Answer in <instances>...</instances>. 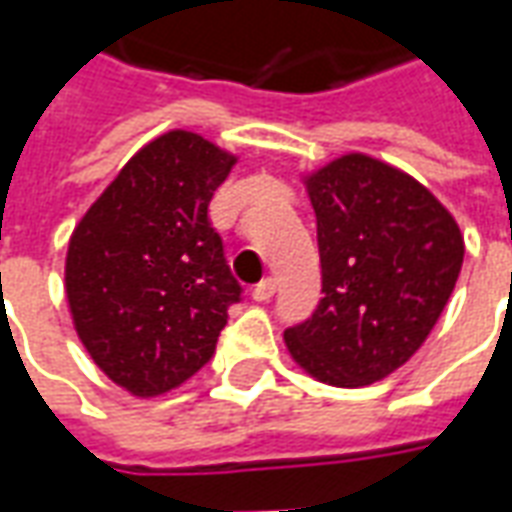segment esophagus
Listing matches in <instances>:
<instances>
[{"label": "esophagus", "instance_id": "obj_1", "mask_svg": "<svg viewBox=\"0 0 512 512\" xmlns=\"http://www.w3.org/2000/svg\"><path fill=\"white\" fill-rule=\"evenodd\" d=\"M277 293V279L266 277L263 282H257L255 290H252V299L255 301H268L271 296Z\"/></svg>", "mask_w": 512, "mask_h": 512}]
</instances>
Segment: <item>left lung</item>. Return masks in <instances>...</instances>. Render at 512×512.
I'll return each mask as SVG.
<instances>
[{
    "mask_svg": "<svg viewBox=\"0 0 512 512\" xmlns=\"http://www.w3.org/2000/svg\"><path fill=\"white\" fill-rule=\"evenodd\" d=\"M323 299L285 343L323 384L367 386L406 365L458 282L463 235L422 183L348 153L307 178Z\"/></svg>",
    "mask_w": 512,
    "mask_h": 512,
    "instance_id": "1",
    "label": "left lung"
}]
</instances>
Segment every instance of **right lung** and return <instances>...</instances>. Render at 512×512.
<instances>
[{"instance_id": "obj_1", "label": "right lung", "mask_w": 512, "mask_h": 512, "mask_svg": "<svg viewBox=\"0 0 512 512\" xmlns=\"http://www.w3.org/2000/svg\"><path fill=\"white\" fill-rule=\"evenodd\" d=\"M235 156L191 131L136 153L73 230L65 293L79 340L117 386L164 395L211 362L241 301L208 205Z\"/></svg>"}]
</instances>
